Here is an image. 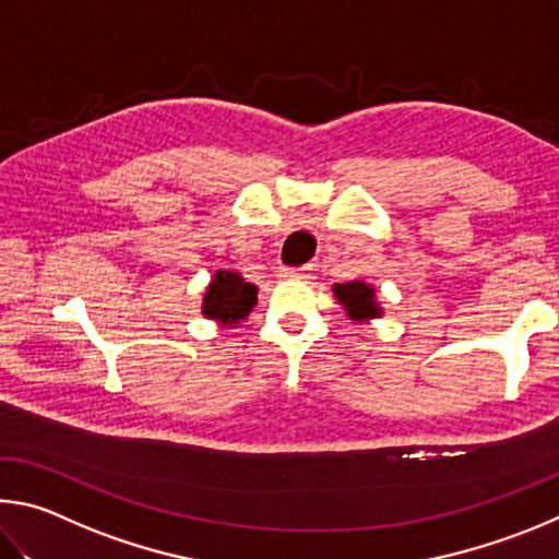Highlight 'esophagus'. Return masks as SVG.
<instances>
[{"mask_svg":"<svg viewBox=\"0 0 559 559\" xmlns=\"http://www.w3.org/2000/svg\"><path fill=\"white\" fill-rule=\"evenodd\" d=\"M311 267H280V277H309Z\"/></svg>","mask_w":559,"mask_h":559,"instance_id":"1","label":"esophagus"}]
</instances>
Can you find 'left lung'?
<instances>
[{
	"label": "left lung",
	"instance_id": "1",
	"mask_svg": "<svg viewBox=\"0 0 559 559\" xmlns=\"http://www.w3.org/2000/svg\"><path fill=\"white\" fill-rule=\"evenodd\" d=\"M334 297L354 321H368L383 314V307H380L376 299V289L366 285L364 280L346 282V285H334Z\"/></svg>",
	"mask_w": 559,
	"mask_h": 559
}]
</instances>
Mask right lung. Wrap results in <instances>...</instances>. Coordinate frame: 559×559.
<instances>
[{
	"instance_id": "1",
	"label": "right lung",
	"mask_w": 559,
	"mask_h": 559,
	"mask_svg": "<svg viewBox=\"0 0 559 559\" xmlns=\"http://www.w3.org/2000/svg\"><path fill=\"white\" fill-rule=\"evenodd\" d=\"M258 305V287L242 280L240 272L218 270L213 274L211 285L203 292L201 314L218 324H238L248 319L252 307Z\"/></svg>"
}]
</instances>
